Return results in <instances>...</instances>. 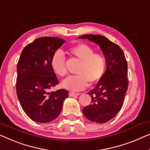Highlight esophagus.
I'll use <instances>...</instances> for the list:
<instances>
[{
  "mask_svg": "<svg viewBox=\"0 0 150 150\" xmlns=\"http://www.w3.org/2000/svg\"><path fill=\"white\" fill-rule=\"evenodd\" d=\"M69 96H79V93H74V92H72V91H70V92L69 93Z\"/></svg>",
  "mask_w": 150,
  "mask_h": 150,
  "instance_id": "esophagus-1",
  "label": "esophagus"
}]
</instances>
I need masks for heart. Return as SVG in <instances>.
Wrapping results in <instances>:
<instances>
[{"label": "heart", "mask_w": 150, "mask_h": 150, "mask_svg": "<svg viewBox=\"0 0 150 150\" xmlns=\"http://www.w3.org/2000/svg\"><path fill=\"white\" fill-rule=\"evenodd\" d=\"M69 53L81 63L76 71L77 75L69 76L62 81V88L73 91L86 89L88 83H97L103 77L106 68V59L101 53H95L94 49L86 44L81 43L69 49ZM51 67L56 75L63 77L67 74L65 57L61 50H57L50 61Z\"/></svg>", "instance_id": "1"}]
</instances>
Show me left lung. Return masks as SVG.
<instances>
[{"label": "left lung", "mask_w": 150, "mask_h": 150, "mask_svg": "<svg viewBox=\"0 0 150 150\" xmlns=\"http://www.w3.org/2000/svg\"><path fill=\"white\" fill-rule=\"evenodd\" d=\"M79 38L88 39L99 45L106 59V71L97 86L88 93L91 104L82 112L88 120L104 123L115 118L122 108L128 88L127 62L119 46L101 35H83Z\"/></svg>", "instance_id": "8db88e82"}]
</instances>
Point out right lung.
<instances>
[{
	"instance_id": "add662e5",
	"label": "right lung",
	"mask_w": 150,
	"mask_h": 150,
	"mask_svg": "<svg viewBox=\"0 0 150 150\" xmlns=\"http://www.w3.org/2000/svg\"><path fill=\"white\" fill-rule=\"evenodd\" d=\"M64 42L59 38L42 37L29 44L20 56L17 66V95L27 115L33 121L46 123L54 120L69 97L64 89H49L59 84L51 67L52 55Z\"/></svg>"
}]
</instances>
